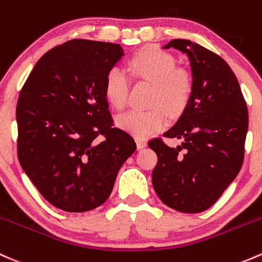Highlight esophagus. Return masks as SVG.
<instances>
[{
    "mask_svg": "<svg viewBox=\"0 0 262 262\" xmlns=\"http://www.w3.org/2000/svg\"><path fill=\"white\" fill-rule=\"evenodd\" d=\"M146 145H148V144H146V140H144V139H137V146H138V149L145 148Z\"/></svg>",
    "mask_w": 262,
    "mask_h": 262,
    "instance_id": "1",
    "label": "esophagus"
}]
</instances>
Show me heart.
Here are the masks:
<instances>
[{"mask_svg":"<svg viewBox=\"0 0 262 262\" xmlns=\"http://www.w3.org/2000/svg\"><path fill=\"white\" fill-rule=\"evenodd\" d=\"M128 67L134 78L153 84L146 111L132 109L118 117V125L132 136L146 138L168 124V113L179 117L190 103L194 83L188 71L177 67L170 53L158 47H145L129 58ZM104 96L114 108L125 107L129 79L119 67L111 68L104 78Z\"/></svg>","mask_w":262,"mask_h":262,"instance_id":"heart-1","label":"heart"}]
</instances>
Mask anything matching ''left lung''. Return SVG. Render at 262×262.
<instances>
[{
    "instance_id": "obj_1",
    "label": "left lung",
    "mask_w": 262,
    "mask_h": 262,
    "mask_svg": "<svg viewBox=\"0 0 262 262\" xmlns=\"http://www.w3.org/2000/svg\"><path fill=\"white\" fill-rule=\"evenodd\" d=\"M170 47L188 54L194 91L179 120L163 134L182 139V145L170 148L162 138L148 143L158 155L151 182L165 205L196 214L216 203L240 171L248 107L236 76L220 56L189 39H173L165 46Z\"/></svg>"
}]
</instances>
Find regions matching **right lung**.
I'll return each instance as SVG.
<instances>
[{
	"label": "right lung",
	"mask_w": 262,
	"mask_h": 262,
	"mask_svg": "<svg viewBox=\"0 0 262 262\" xmlns=\"http://www.w3.org/2000/svg\"><path fill=\"white\" fill-rule=\"evenodd\" d=\"M122 56L117 43L71 39L43 54L19 92V164L61 210L102 205L137 149L133 138L114 126L103 89L105 74Z\"/></svg>",
	"instance_id": "add662e5"
}]
</instances>
